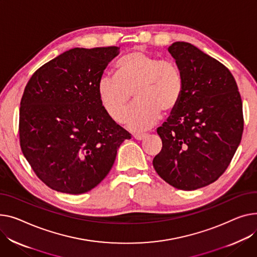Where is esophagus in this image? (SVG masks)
I'll return each instance as SVG.
<instances>
[{
    "label": "esophagus",
    "instance_id": "1",
    "mask_svg": "<svg viewBox=\"0 0 257 257\" xmlns=\"http://www.w3.org/2000/svg\"><path fill=\"white\" fill-rule=\"evenodd\" d=\"M147 136H148V134H134L133 138L136 141H144L147 138Z\"/></svg>",
    "mask_w": 257,
    "mask_h": 257
}]
</instances>
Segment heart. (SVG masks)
I'll list each match as a JSON object with an SVG mask.
<instances>
[{
    "label": "heart",
    "instance_id": "heart-1",
    "mask_svg": "<svg viewBox=\"0 0 257 257\" xmlns=\"http://www.w3.org/2000/svg\"><path fill=\"white\" fill-rule=\"evenodd\" d=\"M97 91L102 107L117 123L123 122L134 93L138 102L125 122L129 129L142 131L155 124L160 113L165 115L177 108L183 95V77L174 62L136 49L118 60L116 75L100 76Z\"/></svg>",
    "mask_w": 257,
    "mask_h": 257
}]
</instances>
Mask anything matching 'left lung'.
I'll return each instance as SVG.
<instances>
[{"mask_svg": "<svg viewBox=\"0 0 257 257\" xmlns=\"http://www.w3.org/2000/svg\"><path fill=\"white\" fill-rule=\"evenodd\" d=\"M169 54L183 77L177 108L157 129L162 149L153 160L157 174L181 190L214 183L225 172L241 143L243 104L227 68L188 42Z\"/></svg>", "mask_w": 257, "mask_h": 257, "instance_id": "1", "label": "left lung"}]
</instances>
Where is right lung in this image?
<instances>
[{"mask_svg":"<svg viewBox=\"0 0 257 257\" xmlns=\"http://www.w3.org/2000/svg\"><path fill=\"white\" fill-rule=\"evenodd\" d=\"M118 47H75L32 75L21 101L20 142L36 176L58 192L81 194L111 169L131 134L102 107L97 84Z\"/></svg>","mask_w":257,"mask_h":257,"instance_id":"1","label":"right lung"}]
</instances>
